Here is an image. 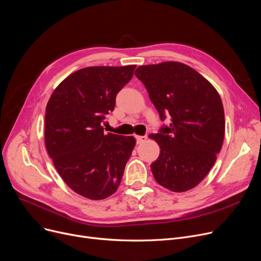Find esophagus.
Returning a JSON list of instances; mask_svg holds the SVG:
<instances>
[{
	"label": "esophagus",
	"mask_w": 261,
	"mask_h": 261,
	"mask_svg": "<svg viewBox=\"0 0 261 261\" xmlns=\"http://www.w3.org/2000/svg\"><path fill=\"white\" fill-rule=\"evenodd\" d=\"M146 140H147L146 135H144V137H141V135H140V137H137V143H138V144H142V143H144Z\"/></svg>",
	"instance_id": "34e87169"
}]
</instances>
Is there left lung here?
I'll list each match as a JSON object with an SVG mask.
<instances>
[{"label":"left lung","instance_id":"1","mask_svg":"<svg viewBox=\"0 0 261 261\" xmlns=\"http://www.w3.org/2000/svg\"><path fill=\"white\" fill-rule=\"evenodd\" d=\"M135 75L145 85L161 120L171 118L150 138L160 146L151 164L159 185L173 192L195 188L207 176L222 148L225 116L213 85L179 62L140 66Z\"/></svg>","mask_w":261,"mask_h":261}]
</instances>
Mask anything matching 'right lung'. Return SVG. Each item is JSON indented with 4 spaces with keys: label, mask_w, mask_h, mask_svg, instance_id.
I'll return each mask as SVG.
<instances>
[{
    "label": "right lung",
    "mask_w": 261,
    "mask_h": 261,
    "mask_svg": "<svg viewBox=\"0 0 261 261\" xmlns=\"http://www.w3.org/2000/svg\"><path fill=\"white\" fill-rule=\"evenodd\" d=\"M135 67L83 68L67 76L48 101L47 151L65 184L83 197L105 199L119 187L135 139L105 133L101 122Z\"/></svg>",
    "instance_id": "obj_1"
}]
</instances>
